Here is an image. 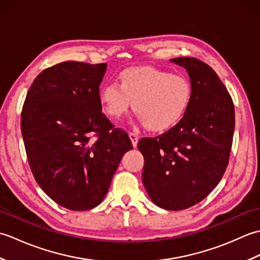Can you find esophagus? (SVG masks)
<instances>
[{"label":"esophagus","instance_id":"esophagus-1","mask_svg":"<svg viewBox=\"0 0 260 260\" xmlns=\"http://www.w3.org/2000/svg\"><path fill=\"white\" fill-rule=\"evenodd\" d=\"M129 137H131V141L133 143V146L136 147L137 146V143H139V136H137L135 133H129Z\"/></svg>","mask_w":260,"mask_h":260}]
</instances>
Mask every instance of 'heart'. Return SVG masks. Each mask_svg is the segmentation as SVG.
<instances>
[{"mask_svg": "<svg viewBox=\"0 0 260 260\" xmlns=\"http://www.w3.org/2000/svg\"><path fill=\"white\" fill-rule=\"evenodd\" d=\"M120 84L109 81L99 90V101L108 116L120 118L133 102V109L147 128L167 131L178 124L190 106L192 84L183 74L154 67L127 68Z\"/></svg>", "mask_w": 260, "mask_h": 260, "instance_id": "b5f03b06", "label": "heart"}]
</instances>
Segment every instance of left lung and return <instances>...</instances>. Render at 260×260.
Here are the masks:
<instances>
[{
    "label": "left lung",
    "mask_w": 260,
    "mask_h": 260,
    "mask_svg": "<svg viewBox=\"0 0 260 260\" xmlns=\"http://www.w3.org/2000/svg\"><path fill=\"white\" fill-rule=\"evenodd\" d=\"M171 61L184 67L192 99L178 124L156 137H142L143 184L151 200L179 211L202 201L228 167L235 131V106L214 70L197 58Z\"/></svg>",
    "instance_id": "1"
}]
</instances>
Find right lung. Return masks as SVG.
<instances>
[{
    "label": "right lung",
    "instance_id": "right-lung-1",
    "mask_svg": "<svg viewBox=\"0 0 260 260\" xmlns=\"http://www.w3.org/2000/svg\"><path fill=\"white\" fill-rule=\"evenodd\" d=\"M107 63L64 61L37 76L21 112L26 157L37 183L59 206L97 207L109 189L128 134L102 112Z\"/></svg>",
    "mask_w": 260,
    "mask_h": 260
}]
</instances>
